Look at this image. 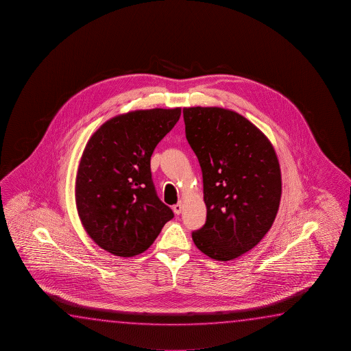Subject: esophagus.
Wrapping results in <instances>:
<instances>
[{"instance_id":"esophagus-1","label":"esophagus","mask_w":351,"mask_h":351,"mask_svg":"<svg viewBox=\"0 0 351 351\" xmlns=\"http://www.w3.org/2000/svg\"><path fill=\"white\" fill-rule=\"evenodd\" d=\"M182 210H183V204L182 202H178L177 205H174L173 206V211H174V214L179 215L182 213Z\"/></svg>"}]
</instances>
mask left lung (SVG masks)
Instances as JSON below:
<instances>
[{"mask_svg":"<svg viewBox=\"0 0 351 351\" xmlns=\"http://www.w3.org/2000/svg\"><path fill=\"white\" fill-rule=\"evenodd\" d=\"M185 135L202 171L206 223L193 232L197 250L227 262L254 248L273 225L281 171L273 143L231 109H183Z\"/></svg>","mask_w":351,"mask_h":351,"instance_id":"obj_1","label":"left lung"}]
</instances>
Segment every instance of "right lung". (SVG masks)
I'll return each instance as SVG.
<instances>
[{"instance_id": "add662e5", "label": "right lung", "mask_w": 351, "mask_h": 351, "mask_svg": "<svg viewBox=\"0 0 351 351\" xmlns=\"http://www.w3.org/2000/svg\"><path fill=\"white\" fill-rule=\"evenodd\" d=\"M180 113V108L132 110L107 120L89 137L75 202L84 231L101 250L124 258L141 254L173 219L156 194L149 160Z\"/></svg>"}]
</instances>
